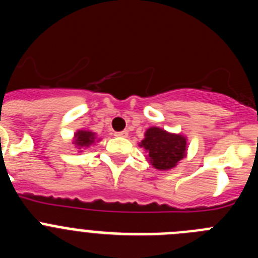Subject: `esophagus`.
Listing matches in <instances>:
<instances>
[{"mask_svg":"<svg viewBox=\"0 0 258 258\" xmlns=\"http://www.w3.org/2000/svg\"><path fill=\"white\" fill-rule=\"evenodd\" d=\"M127 131H122V132H118V133H116V136L117 137H122V138H126L127 137Z\"/></svg>","mask_w":258,"mask_h":258,"instance_id":"1","label":"esophagus"}]
</instances>
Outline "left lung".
Wrapping results in <instances>:
<instances>
[{
	"instance_id": "1",
	"label": "left lung",
	"mask_w": 258,
	"mask_h": 258,
	"mask_svg": "<svg viewBox=\"0 0 258 258\" xmlns=\"http://www.w3.org/2000/svg\"><path fill=\"white\" fill-rule=\"evenodd\" d=\"M140 147L147 152V161L157 170H170L187 156V137L151 126L145 133Z\"/></svg>"
}]
</instances>
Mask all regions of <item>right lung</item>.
<instances>
[{"label": "right lung", "mask_w": 258, "mask_h": 258, "mask_svg": "<svg viewBox=\"0 0 258 258\" xmlns=\"http://www.w3.org/2000/svg\"><path fill=\"white\" fill-rule=\"evenodd\" d=\"M99 141H101V138H97V133L92 132L88 127H84V129H79L74 134L72 145L79 150V152H83V150L88 149L92 145H95V142H99Z\"/></svg>", "instance_id": "right-lung-1"}]
</instances>
